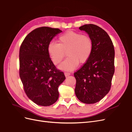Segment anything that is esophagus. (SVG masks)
Segmentation results:
<instances>
[{
    "mask_svg": "<svg viewBox=\"0 0 132 132\" xmlns=\"http://www.w3.org/2000/svg\"><path fill=\"white\" fill-rule=\"evenodd\" d=\"M64 74H65V76H66V77H67V76H70L71 75V73H69V72H65V73H64Z\"/></svg>",
    "mask_w": 132,
    "mask_h": 132,
    "instance_id": "34e87169",
    "label": "esophagus"
}]
</instances>
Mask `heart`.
I'll return each mask as SVG.
<instances>
[{
    "instance_id": "b5f03b06",
    "label": "heart",
    "mask_w": 132,
    "mask_h": 132,
    "mask_svg": "<svg viewBox=\"0 0 132 132\" xmlns=\"http://www.w3.org/2000/svg\"><path fill=\"white\" fill-rule=\"evenodd\" d=\"M59 43L51 42L48 52L54 65L60 63L65 55L68 56L58 68L61 70L71 71L76 69L79 63L86 62L93 49V43L88 36L73 31H68L59 38Z\"/></svg>"
}]
</instances>
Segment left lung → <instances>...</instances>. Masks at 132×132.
<instances>
[{
  "instance_id": "8db88e82",
  "label": "left lung",
  "mask_w": 132,
  "mask_h": 132,
  "mask_svg": "<svg viewBox=\"0 0 132 132\" xmlns=\"http://www.w3.org/2000/svg\"><path fill=\"white\" fill-rule=\"evenodd\" d=\"M93 43L90 57L74 73L76 79V96L85 104H94L101 100L110 90L114 72V50L111 38L104 29L93 24L80 26Z\"/></svg>"
}]
</instances>
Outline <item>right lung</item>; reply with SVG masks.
Wrapping results in <instances>:
<instances>
[{
	"label": "right lung",
	"instance_id": "add662e5",
	"mask_svg": "<svg viewBox=\"0 0 132 132\" xmlns=\"http://www.w3.org/2000/svg\"><path fill=\"white\" fill-rule=\"evenodd\" d=\"M62 31L42 27L25 37L20 49V77L25 93L36 104L48 106L56 102L58 87L65 80L62 72L56 69L48 52L53 38Z\"/></svg>",
	"mask_w": 132,
	"mask_h": 132
}]
</instances>
